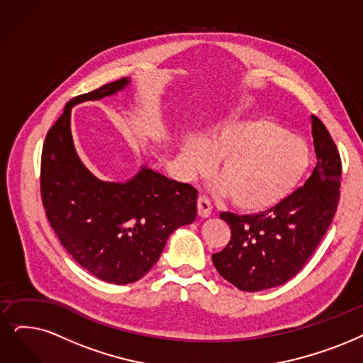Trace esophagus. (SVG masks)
I'll use <instances>...</instances> for the list:
<instances>
[{"label": "esophagus", "mask_w": 363, "mask_h": 363, "mask_svg": "<svg viewBox=\"0 0 363 363\" xmlns=\"http://www.w3.org/2000/svg\"><path fill=\"white\" fill-rule=\"evenodd\" d=\"M213 211V206H211V201L206 196V195H201L198 198V214L199 217H210Z\"/></svg>", "instance_id": "esophagus-1"}]
</instances>
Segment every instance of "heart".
Listing matches in <instances>:
<instances>
[{
  "label": "heart",
  "mask_w": 363,
  "mask_h": 363,
  "mask_svg": "<svg viewBox=\"0 0 363 363\" xmlns=\"http://www.w3.org/2000/svg\"><path fill=\"white\" fill-rule=\"evenodd\" d=\"M222 159L220 191L244 211H267L291 196L311 164L308 144L265 116L229 121L206 140H186L183 164L206 172Z\"/></svg>",
  "instance_id": "1"
}]
</instances>
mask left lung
<instances>
[{
	"instance_id": "obj_1",
	"label": "left lung",
	"mask_w": 363,
	"mask_h": 363,
	"mask_svg": "<svg viewBox=\"0 0 363 363\" xmlns=\"http://www.w3.org/2000/svg\"><path fill=\"white\" fill-rule=\"evenodd\" d=\"M311 126L317 165L306 184L280 206L259 214H220L230 228V241L213 255V264L242 292L265 291L295 277L335 216L341 157L322 121L313 116Z\"/></svg>"
}]
</instances>
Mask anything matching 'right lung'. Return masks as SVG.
<instances>
[{
  "mask_svg": "<svg viewBox=\"0 0 363 363\" xmlns=\"http://www.w3.org/2000/svg\"><path fill=\"white\" fill-rule=\"evenodd\" d=\"M119 79L72 98L49 129L41 152L40 191L48 220L79 265L111 284L140 280L157 262L168 237L196 217L198 191L141 167L126 183L101 182L72 144L71 107L122 91Z\"/></svg>",
  "mask_w": 363,
  "mask_h": 363,
  "instance_id": "1",
  "label": "right lung"
}]
</instances>
